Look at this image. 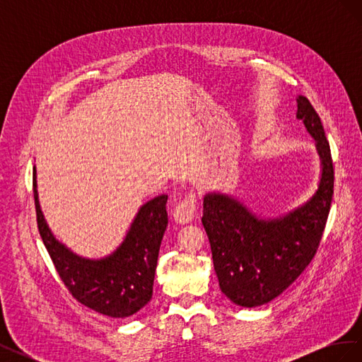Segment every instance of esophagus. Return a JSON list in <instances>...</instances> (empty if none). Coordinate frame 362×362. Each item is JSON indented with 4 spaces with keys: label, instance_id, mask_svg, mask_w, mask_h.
Wrapping results in <instances>:
<instances>
[{
    "label": "esophagus",
    "instance_id": "34e87169",
    "mask_svg": "<svg viewBox=\"0 0 362 362\" xmlns=\"http://www.w3.org/2000/svg\"><path fill=\"white\" fill-rule=\"evenodd\" d=\"M196 205H198V199H196L194 192H189L177 205H175L173 218L178 223L192 222L196 214Z\"/></svg>",
    "mask_w": 362,
    "mask_h": 362
}]
</instances>
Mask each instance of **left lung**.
I'll list each match as a JSON object with an SVG mask.
<instances>
[{"instance_id":"8db88e82","label":"left lung","mask_w":362,"mask_h":362,"mask_svg":"<svg viewBox=\"0 0 362 362\" xmlns=\"http://www.w3.org/2000/svg\"><path fill=\"white\" fill-rule=\"evenodd\" d=\"M298 119L315 140L322 161L319 189L303 205L276 218H261L223 193L204 196L202 225L210 240L222 293L235 305H264L288 288L314 258L334 194V164L320 116L298 96Z\"/></svg>"}]
</instances>
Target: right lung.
<instances>
[{
  "mask_svg": "<svg viewBox=\"0 0 362 362\" xmlns=\"http://www.w3.org/2000/svg\"><path fill=\"white\" fill-rule=\"evenodd\" d=\"M33 192L39 234L59 276L80 303L108 317H129L151 300L158 250L168 226V194L140 206L120 246L105 258L87 259L75 255L52 235L42 214L36 168Z\"/></svg>",
  "mask_w": 362,
  "mask_h": 362,
  "instance_id": "add662e5",
  "label": "right lung"
}]
</instances>
